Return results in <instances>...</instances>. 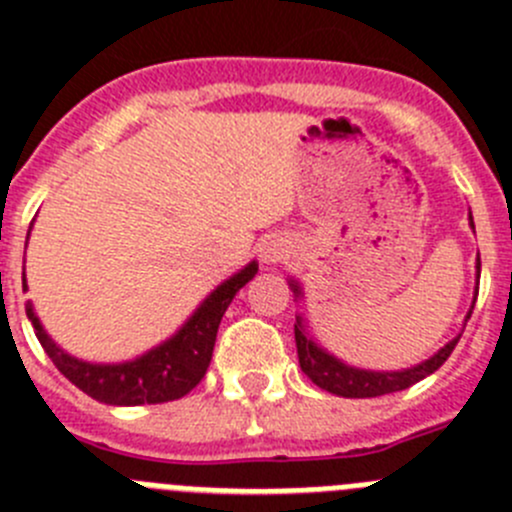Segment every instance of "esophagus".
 Wrapping results in <instances>:
<instances>
[{"mask_svg":"<svg viewBox=\"0 0 512 512\" xmlns=\"http://www.w3.org/2000/svg\"><path fill=\"white\" fill-rule=\"evenodd\" d=\"M284 256H287V246L279 241H269L261 248V261H264V264H276V261H281Z\"/></svg>","mask_w":512,"mask_h":512,"instance_id":"obj_1","label":"esophagus"}]
</instances>
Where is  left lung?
I'll return each instance as SVG.
<instances>
[{
  "label": "left lung",
  "mask_w": 512,
  "mask_h": 512,
  "mask_svg": "<svg viewBox=\"0 0 512 512\" xmlns=\"http://www.w3.org/2000/svg\"><path fill=\"white\" fill-rule=\"evenodd\" d=\"M470 228L475 231V223H472V213H470ZM477 284H480V253H477ZM289 287H292L294 297L302 299V287H299L297 281L289 279ZM475 299H477V287H475ZM475 299H472V307L467 312V320H470L472 309H475ZM464 320V325H467ZM457 335L454 340H449L444 348H439L437 353L431 355L429 360L419 365H411V368L403 370H365V368H355V365L342 363L340 358H335L332 353H327L322 345L309 337L307 332V322H304L302 314H297V322H294V340H297V355H299V365H302L304 375H307L309 381L314 386H320L322 391H330L335 396L342 398H373V396H386V393H396L403 391V388L414 386V383L424 381L426 375H431L434 370H439L444 365V360L452 355L454 345L459 342Z\"/></svg>",
  "instance_id": "8db88e82"
}]
</instances>
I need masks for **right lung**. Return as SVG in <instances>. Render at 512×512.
<instances>
[{"mask_svg": "<svg viewBox=\"0 0 512 512\" xmlns=\"http://www.w3.org/2000/svg\"><path fill=\"white\" fill-rule=\"evenodd\" d=\"M30 236V233H27ZM27 248V246H25ZM259 264L243 266L233 276L218 284L200 307L187 317L185 325L159 342L157 348L126 363H88L65 353L58 342L45 332L35 307L27 302V320L35 327V335L55 368L68 378L73 386L81 388L91 398L109 406H142V403H164L187 396L192 388L203 381L213 358L215 335L223 320L225 309L233 302L238 289H243L256 276ZM27 289V281H25Z\"/></svg>", "mask_w": 512, "mask_h": 512, "instance_id": "obj_1", "label": "right lung"}]
</instances>
